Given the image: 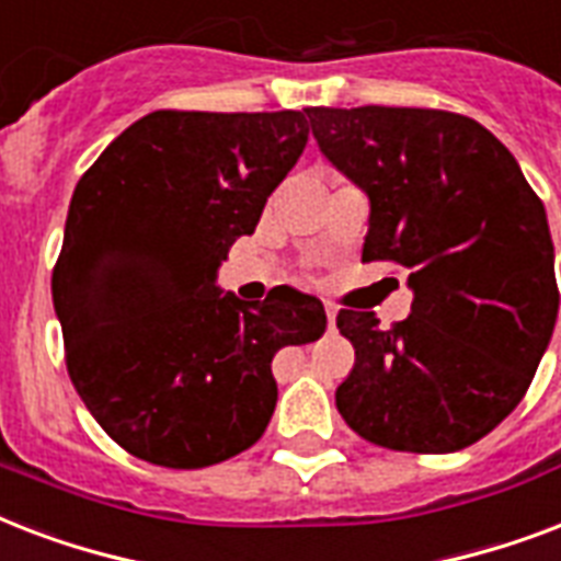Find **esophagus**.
Returning <instances> with one entry per match:
<instances>
[{"label": "esophagus", "mask_w": 561, "mask_h": 561, "mask_svg": "<svg viewBox=\"0 0 561 561\" xmlns=\"http://www.w3.org/2000/svg\"><path fill=\"white\" fill-rule=\"evenodd\" d=\"M325 320H329V329H334V320H337V306L325 302Z\"/></svg>", "instance_id": "1"}]
</instances>
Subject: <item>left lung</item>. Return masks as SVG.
Masks as SVG:
<instances>
[{
    "label": "left lung",
    "mask_w": 561,
    "mask_h": 561,
    "mask_svg": "<svg viewBox=\"0 0 561 561\" xmlns=\"http://www.w3.org/2000/svg\"><path fill=\"white\" fill-rule=\"evenodd\" d=\"M320 151L369 201L364 262L408 267L410 314L343 308L346 425L392 451L451 454L524 399L559 314L548 211L506 145L469 116L306 107Z\"/></svg>",
    "instance_id": "obj_1"
}]
</instances>
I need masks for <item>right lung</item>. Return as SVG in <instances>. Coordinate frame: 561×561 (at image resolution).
Wrapping results in <instances>:
<instances>
[{"label": "right lung", "instance_id": "add662e5", "mask_svg": "<svg viewBox=\"0 0 561 561\" xmlns=\"http://www.w3.org/2000/svg\"><path fill=\"white\" fill-rule=\"evenodd\" d=\"M299 110H157L78 180L51 273L75 390L125 451L165 469L229 460L276 408L273 355L325 332L323 302L218 288L236 238L306 151Z\"/></svg>", "mask_w": 561, "mask_h": 561}]
</instances>
